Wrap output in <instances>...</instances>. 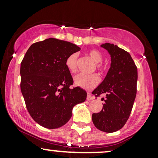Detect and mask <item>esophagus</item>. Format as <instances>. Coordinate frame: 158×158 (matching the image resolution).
Instances as JSON below:
<instances>
[{
    "label": "esophagus",
    "mask_w": 158,
    "mask_h": 158,
    "mask_svg": "<svg viewBox=\"0 0 158 158\" xmlns=\"http://www.w3.org/2000/svg\"><path fill=\"white\" fill-rule=\"evenodd\" d=\"M94 99V97H92V95H91V93H87V97H86V100H91Z\"/></svg>",
    "instance_id": "1"
}]
</instances>
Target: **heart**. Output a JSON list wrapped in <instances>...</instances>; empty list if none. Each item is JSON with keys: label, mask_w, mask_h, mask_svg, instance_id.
Returning <instances> with one entry per match:
<instances>
[{"label": "heart", "mask_w": 158, "mask_h": 158, "mask_svg": "<svg viewBox=\"0 0 158 158\" xmlns=\"http://www.w3.org/2000/svg\"><path fill=\"white\" fill-rule=\"evenodd\" d=\"M88 55L95 62V67L97 70L102 71L105 69V65L102 62V54L99 50L92 49L88 51ZM77 54L73 53L67 58L65 61L66 67L70 73H75L77 71ZM74 83L77 86L81 87L85 90H91L100 83V77L97 74L91 75H85V74H78L74 77Z\"/></svg>", "instance_id": "b5f03b06"}]
</instances>
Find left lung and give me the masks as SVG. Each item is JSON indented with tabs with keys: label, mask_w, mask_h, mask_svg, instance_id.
<instances>
[{
	"label": "left lung",
	"mask_w": 158,
	"mask_h": 158,
	"mask_svg": "<svg viewBox=\"0 0 158 158\" xmlns=\"http://www.w3.org/2000/svg\"><path fill=\"white\" fill-rule=\"evenodd\" d=\"M101 47L108 50L111 64L104 81L92 91L97 97L106 96L102 110L92 114V122L101 131L114 133L129 118L137 92L138 70L128 52L114 44Z\"/></svg>",
	"instance_id": "8db88e82"
}]
</instances>
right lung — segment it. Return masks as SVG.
Instances as JSON below:
<instances>
[{"instance_id": "obj_1", "label": "right lung", "mask_w": 158, "mask_h": 158, "mask_svg": "<svg viewBox=\"0 0 158 158\" xmlns=\"http://www.w3.org/2000/svg\"><path fill=\"white\" fill-rule=\"evenodd\" d=\"M76 44L49 38L31 45L20 65V89L33 119L48 129L67 124L75 105L83 102L86 91L73 87L65 61L79 51Z\"/></svg>"}]
</instances>
